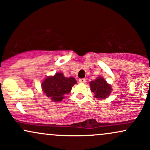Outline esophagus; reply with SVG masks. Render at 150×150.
Masks as SVG:
<instances>
[{
  "label": "esophagus",
  "instance_id": "34e87169",
  "mask_svg": "<svg viewBox=\"0 0 150 150\" xmlns=\"http://www.w3.org/2000/svg\"><path fill=\"white\" fill-rule=\"evenodd\" d=\"M79 82H81V83H85V82H86V79H85V78L79 79Z\"/></svg>",
  "mask_w": 150,
  "mask_h": 150
}]
</instances>
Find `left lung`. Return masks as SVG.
I'll return each mask as SVG.
<instances>
[{
	"mask_svg": "<svg viewBox=\"0 0 150 150\" xmlns=\"http://www.w3.org/2000/svg\"><path fill=\"white\" fill-rule=\"evenodd\" d=\"M91 91L94 93L97 99H105L111 94V87L108 85L103 77H98L97 80L90 82Z\"/></svg>",
	"mask_w": 150,
	"mask_h": 150,
	"instance_id": "left-lung-1",
	"label": "left lung"
}]
</instances>
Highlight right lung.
Segmentation results:
<instances>
[{"mask_svg":"<svg viewBox=\"0 0 150 150\" xmlns=\"http://www.w3.org/2000/svg\"><path fill=\"white\" fill-rule=\"evenodd\" d=\"M77 81L74 77H65L63 73H58L53 77H48L43 82L42 87L44 92L53 101H61Z\"/></svg>","mask_w":150,"mask_h":150,"instance_id":"1","label":"right lung"}]
</instances>
